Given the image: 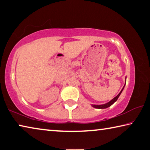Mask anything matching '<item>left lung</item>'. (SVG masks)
Returning <instances> with one entry per match:
<instances>
[{"label":"left lung","mask_w":150,"mask_h":150,"mask_svg":"<svg viewBox=\"0 0 150 150\" xmlns=\"http://www.w3.org/2000/svg\"><path fill=\"white\" fill-rule=\"evenodd\" d=\"M125 85H126V83H125ZM125 85H124V86L123 88H122V89L121 90V91H120V93H119L118 95L117 96H115V97L114 98H112V99L111 100L109 101L108 103H105V104H103V105H91V106H92L93 107L95 108H99V109L106 108L109 107V106H110L112 105H113V104L115 103L116 100H117L118 97H119V96H120V94L122 93V92L124 88V87H125Z\"/></svg>","instance_id":"8db88e82"}]
</instances>
